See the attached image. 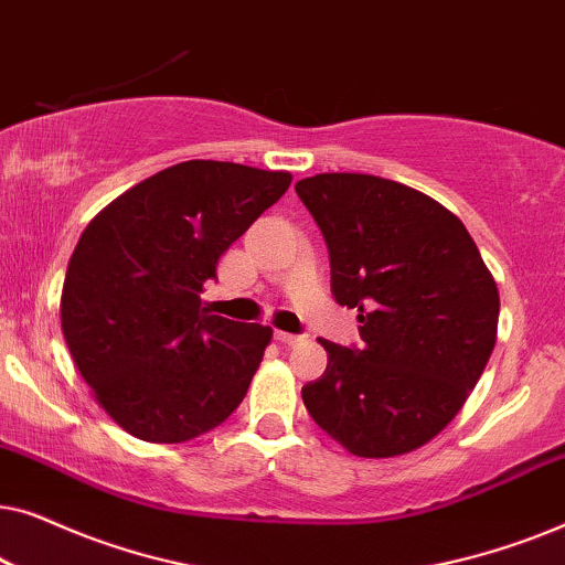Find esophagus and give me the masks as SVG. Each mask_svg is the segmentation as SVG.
Masks as SVG:
<instances>
[{"label":"esophagus","mask_w":565,"mask_h":565,"mask_svg":"<svg viewBox=\"0 0 565 565\" xmlns=\"http://www.w3.org/2000/svg\"><path fill=\"white\" fill-rule=\"evenodd\" d=\"M275 339L280 344H288V347H296L300 342H306L303 334H290V331H275Z\"/></svg>","instance_id":"1"}]
</instances>
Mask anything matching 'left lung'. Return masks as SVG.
<instances>
[{
    "mask_svg": "<svg viewBox=\"0 0 565 565\" xmlns=\"http://www.w3.org/2000/svg\"><path fill=\"white\" fill-rule=\"evenodd\" d=\"M331 262L337 303L358 308L362 347L321 339L329 365L303 385L313 422L360 458H393L439 435L476 388L499 327L481 252L437 200L373 174L296 184Z\"/></svg>",
    "mask_w": 565,
    "mask_h": 565,
    "instance_id": "8db88e82",
    "label": "left lung"
}]
</instances>
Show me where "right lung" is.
<instances>
[{"instance_id": "right-lung-1", "label": "right lung", "mask_w": 565, "mask_h": 565, "mask_svg": "<svg viewBox=\"0 0 565 565\" xmlns=\"http://www.w3.org/2000/svg\"><path fill=\"white\" fill-rule=\"evenodd\" d=\"M290 180L234 161H182L122 192L84 228L61 329L97 404L128 435L184 443L244 401L273 329L215 316L200 292Z\"/></svg>"}]
</instances>
